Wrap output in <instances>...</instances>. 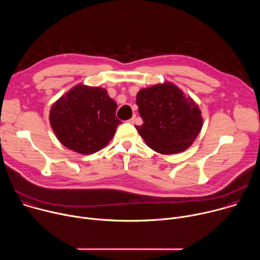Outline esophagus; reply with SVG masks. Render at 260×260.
<instances>
[{"mask_svg":"<svg viewBox=\"0 0 260 260\" xmlns=\"http://www.w3.org/2000/svg\"><path fill=\"white\" fill-rule=\"evenodd\" d=\"M135 120H136V116H133V117L128 120V122L132 123V124H134V123H135Z\"/></svg>","mask_w":260,"mask_h":260,"instance_id":"obj_1","label":"esophagus"}]
</instances>
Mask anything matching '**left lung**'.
Wrapping results in <instances>:
<instances>
[{
  "label": "left lung",
  "mask_w": 260,
  "mask_h": 260,
  "mask_svg": "<svg viewBox=\"0 0 260 260\" xmlns=\"http://www.w3.org/2000/svg\"><path fill=\"white\" fill-rule=\"evenodd\" d=\"M137 105L143 124L135 127L147 146L158 153L186 150L202 129L199 106L173 83L141 89Z\"/></svg>",
  "instance_id": "obj_1"
}]
</instances>
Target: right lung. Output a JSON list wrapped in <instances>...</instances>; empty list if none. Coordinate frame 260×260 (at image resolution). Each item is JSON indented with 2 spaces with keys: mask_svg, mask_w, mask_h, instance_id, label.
Masks as SVG:
<instances>
[{
  "mask_svg": "<svg viewBox=\"0 0 260 260\" xmlns=\"http://www.w3.org/2000/svg\"><path fill=\"white\" fill-rule=\"evenodd\" d=\"M116 109L106 89L78 85L52 106L49 119L63 146L81 154H92L109 143L121 123Z\"/></svg>",
  "mask_w": 260,
  "mask_h": 260,
  "instance_id": "add662e5",
  "label": "right lung"
}]
</instances>
